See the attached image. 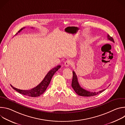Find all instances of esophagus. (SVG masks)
<instances>
[{
	"label": "esophagus",
	"mask_w": 125,
	"mask_h": 125,
	"mask_svg": "<svg viewBox=\"0 0 125 125\" xmlns=\"http://www.w3.org/2000/svg\"><path fill=\"white\" fill-rule=\"evenodd\" d=\"M71 64H72V62H71V60H67L64 64L65 66L66 67H69Z\"/></svg>",
	"instance_id": "obj_1"
}]
</instances>
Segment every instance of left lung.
<instances>
[{"instance_id": "1", "label": "left lung", "mask_w": 125, "mask_h": 125, "mask_svg": "<svg viewBox=\"0 0 125 125\" xmlns=\"http://www.w3.org/2000/svg\"><path fill=\"white\" fill-rule=\"evenodd\" d=\"M107 39L110 41H112L113 42H114V41L113 39L111 37H110L109 34L107 35ZM73 76L72 84L71 85H72V86L74 89L75 92H76V93L77 94L79 95L82 96H87V97L92 96L96 95L98 94H99L105 90V89H104V90H102V91H100L98 92H91L87 91L86 90H85L83 88H82V87H81V86L80 85L78 82L77 76L74 71H73Z\"/></svg>"}]
</instances>
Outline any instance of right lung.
Returning a JSON list of instances; mask_svg holds the SVG:
<instances>
[{
    "mask_svg": "<svg viewBox=\"0 0 125 125\" xmlns=\"http://www.w3.org/2000/svg\"><path fill=\"white\" fill-rule=\"evenodd\" d=\"M24 28H22L20 30L18 31V32H20ZM17 34H18V33H17L16 35ZM60 67H61V66L58 65L54 68H53L51 70H50L48 72V73L47 74V75L45 76L43 80L42 81V82L37 86H35V87L31 89V90H21L13 87L12 85H11V86L16 91L24 95L32 97L39 96L41 95L42 94L44 93V92H45L47 87L49 84V83L51 81L52 77H53V75H54V74L55 73L56 71L58 70L60 68Z\"/></svg>",
    "mask_w": 125,
    "mask_h": 125,
    "instance_id": "add662e5",
    "label": "right lung"
}]
</instances>
